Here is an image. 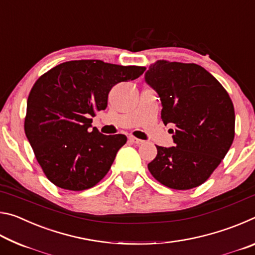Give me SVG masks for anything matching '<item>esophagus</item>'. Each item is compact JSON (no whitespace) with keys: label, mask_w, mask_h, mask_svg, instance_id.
<instances>
[{"label":"esophagus","mask_w":255,"mask_h":255,"mask_svg":"<svg viewBox=\"0 0 255 255\" xmlns=\"http://www.w3.org/2000/svg\"><path fill=\"white\" fill-rule=\"evenodd\" d=\"M129 140L131 141V143H133V144H136V145H140V144H143L144 143V140H141V139H138V138H136V137H133V136H130L128 138Z\"/></svg>","instance_id":"1"}]
</instances>
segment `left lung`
<instances>
[{
  "mask_svg": "<svg viewBox=\"0 0 255 255\" xmlns=\"http://www.w3.org/2000/svg\"><path fill=\"white\" fill-rule=\"evenodd\" d=\"M145 81L161 98L163 123L174 126V146H156V157L147 165L150 174L167 188H196L209 179L234 140L231 98L208 71L193 63L157 60Z\"/></svg>",
  "mask_w": 255,
  "mask_h": 255,
  "instance_id": "obj_1",
  "label": "left lung"
}]
</instances>
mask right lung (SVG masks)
<instances>
[{
    "instance_id": "obj_1",
    "label": "right lung",
    "mask_w": 255,
    "mask_h": 255,
    "mask_svg": "<svg viewBox=\"0 0 255 255\" xmlns=\"http://www.w3.org/2000/svg\"><path fill=\"white\" fill-rule=\"evenodd\" d=\"M145 70L99 59L70 60L36 81L27 101L24 132L51 183L82 191L105 178L127 137L91 130V117L106 109L112 86L135 80Z\"/></svg>"
}]
</instances>
